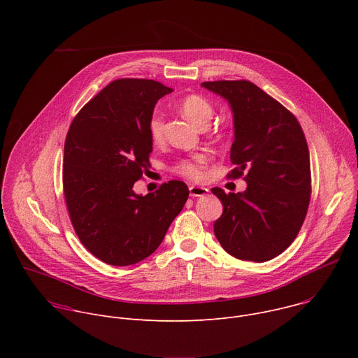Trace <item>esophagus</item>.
I'll use <instances>...</instances> for the list:
<instances>
[{
  "label": "esophagus",
  "mask_w": 358,
  "mask_h": 358,
  "mask_svg": "<svg viewBox=\"0 0 358 358\" xmlns=\"http://www.w3.org/2000/svg\"><path fill=\"white\" fill-rule=\"evenodd\" d=\"M208 192H210V189L206 188V187H198V185H191L189 187V195L191 196H203V195H207Z\"/></svg>",
  "instance_id": "34e87169"
}]
</instances>
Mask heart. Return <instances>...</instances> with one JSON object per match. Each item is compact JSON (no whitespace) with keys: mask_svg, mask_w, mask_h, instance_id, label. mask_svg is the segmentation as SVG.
Wrapping results in <instances>:
<instances>
[{"mask_svg":"<svg viewBox=\"0 0 358 358\" xmlns=\"http://www.w3.org/2000/svg\"><path fill=\"white\" fill-rule=\"evenodd\" d=\"M178 109L180 112L184 115V117H187L192 124L206 129L210 122L214 117V106L208 99H206L201 94H188L185 97H182L178 103ZM148 129H150V134L152 137V140L160 141L163 138V133H164V122H163V116L159 112H155L150 117V123H148ZM207 163V156L206 155H196L188 160H182L178 166H177V173L191 178V180H199L203 174V166Z\"/></svg>","mask_w":358,"mask_h":358,"instance_id":"1","label":"heart"}]
</instances>
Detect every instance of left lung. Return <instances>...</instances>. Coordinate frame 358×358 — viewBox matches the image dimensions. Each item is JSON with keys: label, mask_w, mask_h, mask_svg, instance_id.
Instances as JSON below:
<instances>
[{"label": "left lung", "mask_w": 358, "mask_h": 358, "mask_svg": "<svg viewBox=\"0 0 358 358\" xmlns=\"http://www.w3.org/2000/svg\"><path fill=\"white\" fill-rule=\"evenodd\" d=\"M224 99L234 113L235 138L228 174L248 182L243 192L211 191L224 213L214 224L221 246L241 261L273 259L297 236L308 214L310 156L297 119L278 100L249 80L201 85Z\"/></svg>", "instance_id": "1"}]
</instances>
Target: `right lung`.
I'll list each match as a JSON object with an SVG mask.
<instances>
[{"mask_svg": "<svg viewBox=\"0 0 358 358\" xmlns=\"http://www.w3.org/2000/svg\"><path fill=\"white\" fill-rule=\"evenodd\" d=\"M173 89L151 79H117L75 116L65 140L64 194L73 229L101 262L134 265L155 252L188 199L182 181L147 195L133 185L151 167L148 123Z\"/></svg>", "mask_w": 358, "mask_h": 358, "instance_id": "obj_1", "label": "right lung"}]
</instances>
